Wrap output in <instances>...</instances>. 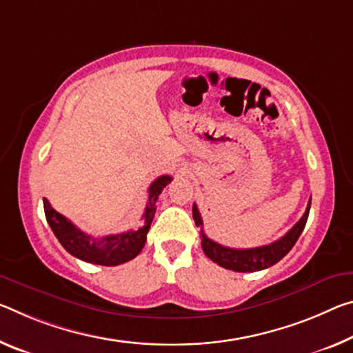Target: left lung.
<instances>
[{"label":"left lung","instance_id":"1","mask_svg":"<svg viewBox=\"0 0 353 353\" xmlns=\"http://www.w3.org/2000/svg\"><path fill=\"white\" fill-rule=\"evenodd\" d=\"M310 207H311V198H310V203H307L303 216L295 223L294 228L290 229L286 236H283L281 239L270 245H264V247H257V248H247V250L223 247V245L216 243L214 240L207 237L203 231V218H201L196 204H193V218H194V223H196V226H201V247H203L204 253L209 259L214 261L215 264H218L220 267L228 268V270L257 272L276 264V262L281 261L283 257L292 250L295 242H297L300 237V234L303 232L307 215H310Z\"/></svg>","mask_w":353,"mask_h":353}]
</instances>
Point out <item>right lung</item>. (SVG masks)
I'll return each instance as SVG.
<instances>
[{"label":"right lung","mask_w":353,"mask_h":353,"mask_svg":"<svg viewBox=\"0 0 353 353\" xmlns=\"http://www.w3.org/2000/svg\"><path fill=\"white\" fill-rule=\"evenodd\" d=\"M171 181V176H160L150 183L149 203L146 209H144L143 215L144 226L138 228L137 231H128L105 237H91L86 232L80 231L64 215L58 214L46 198H43V210H46V218L56 239L59 240V243L72 256L97 265H119L132 261L143 250L144 243H146V236L149 232L150 223H152L155 215L157 199H159L161 190Z\"/></svg>","instance_id":"right-lung-1"}]
</instances>
